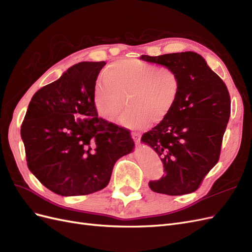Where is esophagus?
Here are the masks:
<instances>
[{
    "label": "esophagus",
    "mask_w": 252,
    "mask_h": 252,
    "mask_svg": "<svg viewBox=\"0 0 252 252\" xmlns=\"http://www.w3.org/2000/svg\"><path fill=\"white\" fill-rule=\"evenodd\" d=\"M131 135H132V139H133V141L135 142V143H139L140 142V140H141V133L140 132H132L131 133Z\"/></svg>",
    "instance_id": "34e87169"
}]
</instances>
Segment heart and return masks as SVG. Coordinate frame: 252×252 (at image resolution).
Segmentation results:
<instances>
[{
    "label": "heart",
    "instance_id": "1",
    "mask_svg": "<svg viewBox=\"0 0 252 252\" xmlns=\"http://www.w3.org/2000/svg\"><path fill=\"white\" fill-rule=\"evenodd\" d=\"M181 91L180 75L171 67L135 59H122L105 68L93 90V102L98 116L114 122L126 104L129 108L120 123L138 129L161 123L177 104Z\"/></svg>",
    "mask_w": 252,
    "mask_h": 252
}]
</instances>
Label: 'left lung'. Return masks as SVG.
Here are the masks:
<instances>
[{"instance_id":"8db88e82","label":"left lung","mask_w":252,"mask_h":252,"mask_svg":"<svg viewBox=\"0 0 252 252\" xmlns=\"http://www.w3.org/2000/svg\"><path fill=\"white\" fill-rule=\"evenodd\" d=\"M146 62L171 67L180 75L177 104L164 121L142 135L161 157L165 175L149 182L152 191L191 193L218 163L230 118V95L223 80L192 51L142 56Z\"/></svg>"}]
</instances>
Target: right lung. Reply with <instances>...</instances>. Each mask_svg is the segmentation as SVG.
Returning <instances> with one entry per match:
<instances>
[{
    "label": "right lung",
    "instance_id": "obj_1",
    "mask_svg": "<svg viewBox=\"0 0 252 252\" xmlns=\"http://www.w3.org/2000/svg\"><path fill=\"white\" fill-rule=\"evenodd\" d=\"M106 62H81L37 90L21 126L29 170L60 195L108 185L113 166L134 146L130 132L97 117L94 82Z\"/></svg>",
    "mask_w": 252,
    "mask_h": 252
}]
</instances>
